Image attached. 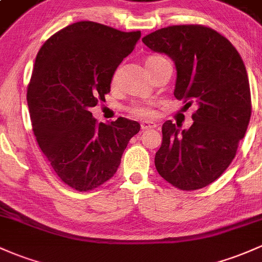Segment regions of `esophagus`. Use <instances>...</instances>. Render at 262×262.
<instances>
[{"label": "esophagus", "mask_w": 262, "mask_h": 262, "mask_svg": "<svg viewBox=\"0 0 262 262\" xmlns=\"http://www.w3.org/2000/svg\"><path fill=\"white\" fill-rule=\"evenodd\" d=\"M156 123L152 122V121H142L141 122V130H150V128L156 127Z\"/></svg>", "instance_id": "34e87169"}]
</instances>
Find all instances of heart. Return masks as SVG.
Wrapping results in <instances>:
<instances>
[{"label": "heart", "instance_id": "b5f03b06", "mask_svg": "<svg viewBox=\"0 0 262 262\" xmlns=\"http://www.w3.org/2000/svg\"><path fill=\"white\" fill-rule=\"evenodd\" d=\"M165 60L166 58L161 55H150L146 57V67H147V69H150V67H152L154 64L162 62V61H165ZM119 74H120L119 69H117L116 71L112 74V78H111L112 86L117 85V81H119ZM128 111H130L131 114L136 115V116H140V117H148L152 115V110L150 108V106L142 105V103H135V105H132L131 107L128 108Z\"/></svg>", "mask_w": 262, "mask_h": 262}]
</instances>
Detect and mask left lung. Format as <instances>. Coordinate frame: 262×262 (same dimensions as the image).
<instances>
[{
  "label": "left lung",
  "mask_w": 262,
  "mask_h": 262,
  "mask_svg": "<svg viewBox=\"0 0 262 262\" xmlns=\"http://www.w3.org/2000/svg\"><path fill=\"white\" fill-rule=\"evenodd\" d=\"M142 42L175 62L173 95L193 105L188 130L166 121L155 156L160 176L180 190H199L231 164L251 117V94L243 58L226 37L201 25L157 30Z\"/></svg>",
  "instance_id": "1"
}]
</instances>
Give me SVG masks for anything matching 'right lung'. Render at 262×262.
Instances as JSON below:
<instances>
[{"label": "right lung", "mask_w": 262, "mask_h": 262, "mask_svg": "<svg viewBox=\"0 0 262 262\" xmlns=\"http://www.w3.org/2000/svg\"><path fill=\"white\" fill-rule=\"evenodd\" d=\"M140 31L80 21L52 35L36 56L27 89L32 130L57 176L77 191L111 179L140 123H98L89 111L105 100L112 74L134 51Z\"/></svg>", "instance_id": "1"}]
</instances>
